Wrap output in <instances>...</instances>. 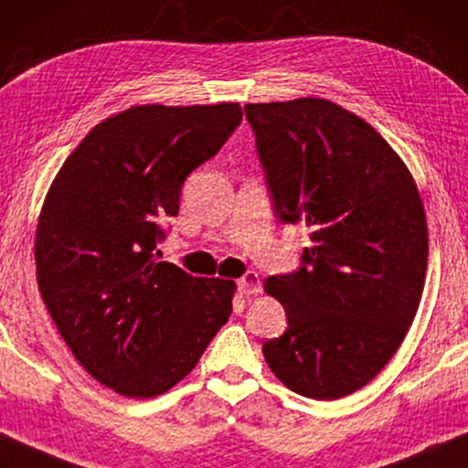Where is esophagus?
<instances>
[{"label": "esophagus", "instance_id": "1", "mask_svg": "<svg viewBox=\"0 0 468 468\" xmlns=\"http://www.w3.org/2000/svg\"><path fill=\"white\" fill-rule=\"evenodd\" d=\"M237 290H239V294H243V296L258 294V292L262 290L261 277H258V273H254V271H248L246 275L237 279Z\"/></svg>", "mask_w": 468, "mask_h": 468}]
</instances>
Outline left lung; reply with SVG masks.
Wrapping results in <instances>:
<instances>
[{
  "label": "left lung",
  "instance_id": "8db88e82",
  "mask_svg": "<svg viewBox=\"0 0 468 468\" xmlns=\"http://www.w3.org/2000/svg\"><path fill=\"white\" fill-rule=\"evenodd\" d=\"M282 222H306L294 273L264 279L288 330L262 345L285 387L340 399L403 343L420 304L429 233L412 174L361 117L325 99L246 104Z\"/></svg>",
  "mask_w": 468,
  "mask_h": 468
}]
</instances>
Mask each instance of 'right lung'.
I'll use <instances>...</instances> for the list:
<instances>
[{
  "label": "right lung",
  "instance_id": "right-lung-1",
  "mask_svg": "<svg viewBox=\"0 0 468 468\" xmlns=\"http://www.w3.org/2000/svg\"><path fill=\"white\" fill-rule=\"evenodd\" d=\"M241 117L237 102L122 111L90 130L46 195L35 237L41 298L75 359L115 393L170 390L229 322L235 282L193 277L153 250L186 176Z\"/></svg>",
  "mask_w": 468,
  "mask_h": 468
}]
</instances>
